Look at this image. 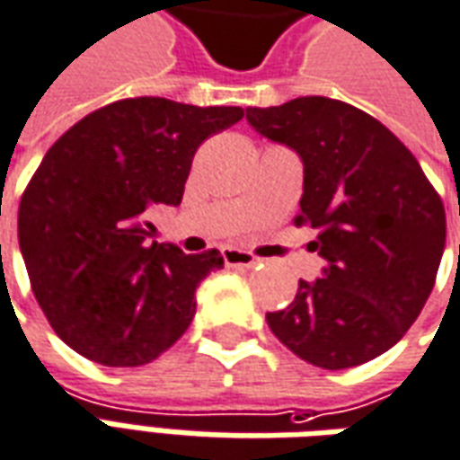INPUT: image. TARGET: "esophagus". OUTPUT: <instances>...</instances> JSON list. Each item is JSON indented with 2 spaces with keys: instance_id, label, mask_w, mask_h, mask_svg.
<instances>
[{
  "instance_id": "esophagus-1",
  "label": "esophagus",
  "mask_w": 460,
  "mask_h": 460,
  "mask_svg": "<svg viewBox=\"0 0 460 460\" xmlns=\"http://www.w3.org/2000/svg\"><path fill=\"white\" fill-rule=\"evenodd\" d=\"M224 263L231 269H252V266H256V259L249 252H241V249H224Z\"/></svg>"
}]
</instances>
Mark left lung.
Masks as SVG:
<instances>
[{
    "mask_svg": "<svg viewBox=\"0 0 460 460\" xmlns=\"http://www.w3.org/2000/svg\"><path fill=\"white\" fill-rule=\"evenodd\" d=\"M304 164L296 224L326 261L269 329L308 364L339 371L388 351L419 319L446 246V211L416 156L361 109L326 96L246 109ZM460 214V211H458ZM460 252V246H458Z\"/></svg>",
    "mask_w": 460,
    "mask_h": 460,
    "instance_id": "8db88e82",
    "label": "left lung"
}]
</instances>
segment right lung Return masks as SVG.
I'll list each match as a JSON object with an SVG mask.
<instances>
[{"instance_id":"1","label":"right lung","mask_w":460,"mask_h":460,"mask_svg":"<svg viewBox=\"0 0 460 460\" xmlns=\"http://www.w3.org/2000/svg\"><path fill=\"white\" fill-rule=\"evenodd\" d=\"M241 117V107L121 99L44 154L19 201V249L44 316L74 351L141 366L189 329L197 286L224 256L149 241V217L181 204L201 141Z\"/></svg>"}]
</instances>
